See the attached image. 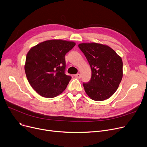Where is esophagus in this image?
<instances>
[{
	"mask_svg": "<svg viewBox=\"0 0 147 147\" xmlns=\"http://www.w3.org/2000/svg\"><path fill=\"white\" fill-rule=\"evenodd\" d=\"M75 77L76 78L80 79V78H81V74H76V75H75Z\"/></svg>",
	"mask_w": 147,
	"mask_h": 147,
	"instance_id": "esophagus-1",
	"label": "esophagus"
}]
</instances>
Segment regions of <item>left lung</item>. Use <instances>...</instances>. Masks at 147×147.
Listing matches in <instances>:
<instances>
[{
  "mask_svg": "<svg viewBox=\"0 0 147 147\" xmlns=\"http://www.w3.org/2000/svg\"><path fill=\"white\" fill-rule=\"evenodd\" d=\"M78 47L87 58L92 72L90 82L83 84L85 92L94 101L109 98L122 79L121 57L109 46L100 43H81Z\"/></svg>",
  "mask_w": 147,
  "mask_h": 147,
  "instance_id": "1",
  "label": "left lung"
}]
</instances>
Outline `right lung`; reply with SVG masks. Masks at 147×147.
Instances as JSON below:
<instances>
[{
  "label": "right lung",
  "mask_w": 147,
  "mask_h": 147,
  "mask_svg": "<svg viewBox=\"0 0 147 147\" xmlns=\"http://www.w3.org/2000/svg\"><path fill=\"white\" fill-rule=\"evenodd\" d=\"M76 45L74 41L50 40L32 47L24 66L27 80L39 95L53 98L62 93L71 76L65 74V56Z\"/></svg>",
  "instance_id": "obj_1"
}]
</instances>
